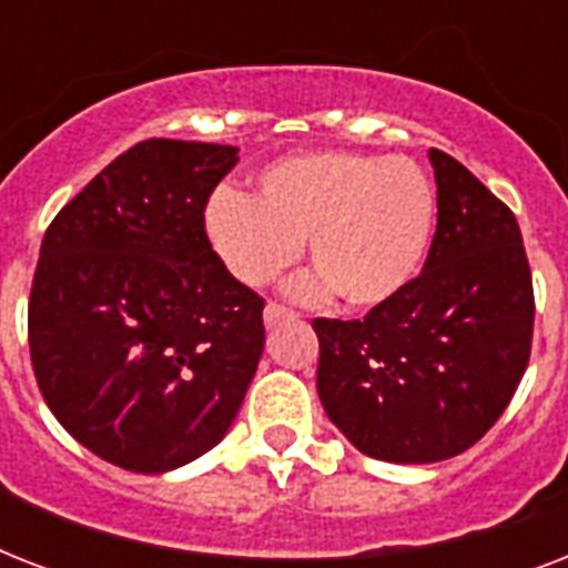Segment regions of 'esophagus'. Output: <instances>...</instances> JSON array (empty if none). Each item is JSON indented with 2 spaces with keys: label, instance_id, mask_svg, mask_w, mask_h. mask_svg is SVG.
Here are the masks:
<instances>
[{
  "label": "esophagus",
  "instance_id": "obj_1",
  "mask_svg": "<svg viewBox=\"0 0 568 568\" xmlns=\"http://www.w3.org/2000/svg\"><path fill=\"white\" fill-rule=\"evenodd\" d=\"M297 318V312L288 310V306H283V303H267L265 306V324L267 327H276L280 321H292Z\"/></svg>",
  "mask_w": 568,
  "mask_h": 568
}]
</instances>
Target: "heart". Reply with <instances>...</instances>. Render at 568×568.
Instances as JSON below:
<instances>
[{
	"label": "heart",
	"mask_w": 568,
	"mask_h": 568,
	"mask_svg": "<svg viewBox=\"0 0 568 568\" xmlns=\"http://www.w3.org/2000/svg\"><path fill=\"white\" fill-rule=\"evenodd\" d=\"M436 191L400 155L303 153L267 164L253 200L217 191L205 235L239 283L267 285L306 239L312 265L301 294H336L354 310L392 301L430 250Z\"/></svg>",
	"instance_id": "heart-1"
}]
</instances>
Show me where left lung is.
Masks as SVG:
<instances>
[{"label":"left lung","instance_id":"obj_1","mask_svg":"<svg viewBox=\"0 0 568 568\" xmlns=\"http://www.w3.org/2000/svg\"><path fill=\"white\" fill-rule=\"evenodd\" d=\"M436 235L422 274L365 318H315L318 397L354 448L439 463L493 427L534 342L519 223L475 173L430 150Z\"/></svg>","mask_w":568,"mask_h":568}]
</instances>
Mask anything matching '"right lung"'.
<instances>
[{
    "instance_id": "obj_1",
    "label": "right lung",
    "mask_w": 568,
    "mask_h": 568,
    "mask_svg": "<svg viewBox=\"0 0 568 568\" xmlns=\"http://www.w3.org/2000/svg\"><path fill=\"white\" fill-rule=\"evenodd\" d=\"M239 150L141 141L49 223L29 297L40 395L111 466L162 475L230 430L265 347V301L226 271L205 203Z\"/></svg>"
}]
</instances>
